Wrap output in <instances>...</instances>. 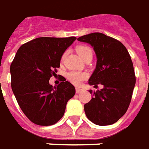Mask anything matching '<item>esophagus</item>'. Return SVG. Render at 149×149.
<instances>
[{
  "mask_svg": "<svg viewBox=\"0 0 149 149\" xmlns=\"http://www.w3.org/2000/svg\"><path fill=\"white\" fill-rule=\"evenodd\" d=\"M82 91H83V89H80V88H78V87L76 88V93H81Z\"/></svg>",
  "mask_w": 149,
  "mask_h": 149,
  "instance_id": "obj_1",
  "label": "esophagus"
}]
</instances>
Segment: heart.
I'll return each mask as SVG.
<instances>
[{
    "label": "heart",
    "mask_w": 149,
    "mask_h": 149,
    "mask_svg": "<svg viewBox=\"0 0 149 149\" xmlns=\"http://www.w3.org/2000/svg\"><path fill=\"white\" fill-rule=\"evenodd\" d=\"M77 53L79 54V55L81 57L83 58V60L87 56L90 55V54H93V52H92V49L89 48V47L84 45H80L77 47L76 48ZM66 54L67 52H64L63 54H62L61 57H60V61L63 62L66 57ZM66 77L68 79V80L72 83V84L74 85H79L83 80H85L88 77V74L86 72H78V71H70L67 74H66Z\"/></svg>",
    "instance_id": "1"
}]
</instances>
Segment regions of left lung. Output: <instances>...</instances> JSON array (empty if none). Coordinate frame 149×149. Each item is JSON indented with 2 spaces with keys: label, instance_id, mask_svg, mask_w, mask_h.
<instances>
[{
  "label": "left lung",
  "instance_id": "obj_1",
  "mask_svg": "<svg viewBox=\"0 0 149 149\" xmlns=\"http://www.w3.org/2000/svg\"><path fill=\"white\" fill-rule=\"evenodd\" d=\"M89 43L96 54L95 70L89 85H103V89L89 93L93 98L84 105L87 118L98 125H112L123 116L129 108L135 85L131 56L125 47L111 37L93 33L79 37Z\"/></svg>",
  "mask_w": 149,
  "mask_h": 149
}]
</instances>
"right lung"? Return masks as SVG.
Returning <instances> with one entry per match:
<instances>
[{"label": "right lung", "mask_w": 149, "mask_h": 149, "mask_svg": "<svg viewBox=\"0 0 149 149\" xmlns=\"http://www.w3.org/2000/svg\"><path fill=\"white\" fill-rule=\"evenodd\" d=\"M77 37H38L18 49L10 65L11 88L21 110L34 124L54 125L63 116L66 103L76 93L63 80L53 86L49 80L60 66V57Z\"/></svg>", "instance_id": "1"}]
</instances>
